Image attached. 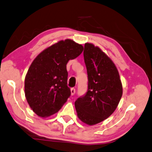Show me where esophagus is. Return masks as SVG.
<instances>
[{
  "instance_id": "esophagus-1",
  "label": "esophagus",
  "mask_w": 152,
  "mask_h": 152,
  "mask_svg": "<svg viewBox=\"0 0 152 152\" xmlns=\"http://www.w3.org/2000/svg\"><path fill=\"white\" fill-rule=\"evenodd\" d=\"M71 95H73L75 94V88H71Z\"/></svg>"
}]
</instances>
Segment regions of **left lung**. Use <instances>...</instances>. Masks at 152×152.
I'll use <instances>...</instances> for the list:
<instances>
[{
  "label": "left lung",
  "instance_id": "1",
  "mask_svg": "<svg viewBox=\"0 0 152 152\" xmlns=\"http://www.w3.org/2000/svg\"><path fill=\"white\" fill-rule=\"evenodd\" d=\"M84 61L88 75L86 94L75 102L79 119L89 126L108 118L120 101L123 89L118 69L98 47L85 44Z\"/></svg>",
  "mask_w": 152,
  "mask_h": 152
}]
</instances>
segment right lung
<instances>
[{
  "label": "right lung",
  "instance_id": "add662e5",
  "mask_svg": "<svg viewBox=\"0 0 152 152\" xmlns=\"http://www.w3.org/2000/svg\"><path fill=\"white\" fill-rule=\"evenodd\" d=\"M83 50L81 45L66 39L47 48L34 58L25 77V94L37 115L47 118L58 112L70 97L66 64Z\"/></svg>",
  "mask_w": 152,
  "mask_h": 152
}]
</instances>
